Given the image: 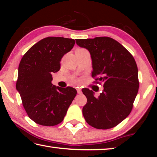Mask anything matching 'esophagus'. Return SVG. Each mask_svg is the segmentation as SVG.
Masks as SVG:
<instances>
[{"instance_id":"1","label":"esophagus","mask_w":157,"mask_h":157,"mask_svg":"<svg viewBox=\"0 0 157 157\" xmlns=\"http://www.w3.org/2000/svg\"><path fill=\"white\" fill-rule=\"evenodd\" d=\"M77 92H78V94H82V90H81V89H79V88L77 89Z\"/></svg>"}]
</instances>
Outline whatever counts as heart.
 Here are the masks:
<instances>
[{
    "label": "heart",
    "mask_w": 157,
    "mask_h": 157,
    "mask_svg": "<svg viewBox=\"0 0 157 157\" xmlns=\"http://www.w3.org/2000/svg\"><path fill=\"white\" fill-rule=\"evenodd\" d=\"M83 50H86L84 48H77V50H75V52L76 51H83Z\"/></svg>",
    "instance_id": "obj_1"
}]
</instances>
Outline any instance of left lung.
Masks as SVG:
<instances>
[{
  "mask_svg": "<svg viewBox=\"0 0 157 157\" xmlns=\"http://www.w3.org/2000/svg\"><path fill=\"white\" fill-rule=\"evenodd\" d=\"M75 41L89 51L92 78L104 87L98 98L91 90L82 89L87 98L82 109L85 121L96 129L112 128L129 116L134 106L139 87L136 61L123 45L111 37Z\"/></svg>",
  "mask_w": 157,
  "mask_h": 157,
  "instance_id": "8db88e82",
  "label": "left lung"
}]
</instances>
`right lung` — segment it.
Returning a JSON list of instances; mask_svg holds the SVG:
<instances>
[{"instance_id":"add662e5","label":"right lung","mask_w":157,"mask_h":157,"mask_svg":"<svg viewBox=\"0 0 157 157\" xmlns=\"http://www.w3.org/2000/svg\"><path fill=\"white\" fill-rule=\"evenodd\" d=\"M75 41L64 37L48 36L33 45L18 66L17 90L29 118L44 126L62 122L77 94L76 89L52 85V73L60 69V61Z\"/></svg>"}]
</instances>
